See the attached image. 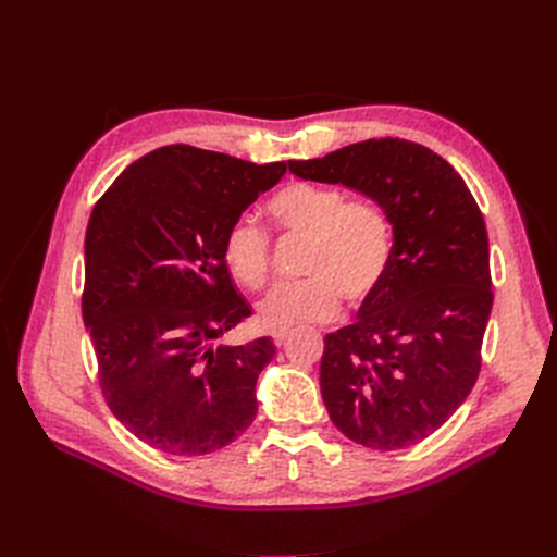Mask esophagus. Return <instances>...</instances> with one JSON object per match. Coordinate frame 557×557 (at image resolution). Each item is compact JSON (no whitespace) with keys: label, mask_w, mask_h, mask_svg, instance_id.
Returning a JSON list of instances; mask_svg holds the SVG:
<instances>
[{"label":"esophagus","mask_w":557,"mask_h":557,"mask_svg":"<svg viewBox=\"0 0 557 557\" xmlns=\"http://www.w3.org/2000/svg\"><path fill=\"white\" fill-rule=\"evenodd\" d=\"M272 339H274V344H276V346H283L285 342H288V339H290V332H285V330L272 332Z\"/></svg>","instance_id":"34e87169"}]
</instances>
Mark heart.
<instances>
[{
  "label": "heart",
  "mask_w": 557,
  "mask_h": 557,
  "mask_svg": "<svg viewBox=\"0 0 557 557\" xmlns=\"http://www.w3.org/2000/svg\"><path fill=\"white\" fill-rule=\"evenodd\" d=\"M283 237L305 239L299 272L307 278L283 283L260 301L269 330L327 323L348 307L372 299L387 276L395 252L393 218L374 199H350L346 190L323 183H290L267 201ZM223 258L234 281L262 290L272 276L269 232L239 218L223 239Z\"/></svg>",
  "instance_id": "heart-1"
}]
</instances>
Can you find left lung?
<instances>
[{"instance_id": "1", "label": "left lung", "mask_w": 557, "mask_h": 557, "mask_svg": "<svg viewBox=\"0 0 557 557\" xmlns=\"http://www.w3.org/2000/svg\"><path fill=\"white\" fill-rule=\"evenodd\" d=\"M299 178L342 183L391 213L395 252L358 320L325 336L320 393L350 442L397 450L428 440L474 387L493 309L483 213L434 150L369 139L288 160Z\"/></svg>"}]
</instances>
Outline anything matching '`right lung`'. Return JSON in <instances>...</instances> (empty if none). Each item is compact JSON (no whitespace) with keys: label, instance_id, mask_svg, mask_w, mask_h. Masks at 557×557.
I'll return each mask as SVG.
<instances>
[{"label":"right lung","instance_id":"1","mask_svg":"<svg viewBox=\"0 0 557 557\" xmlns=\"http://www.w3.org/2000/svg\"><path fill=\"white\" fill-rule=\"evenodd\" d=\"M174 144L132 162L86 230L83 323L111 413L170 455H207L246 432L269 336L213 346L250 315L223 258L225 232L285 174Z\"/></svg>","mask_w":557,"mask_h":557}]
</instances>
